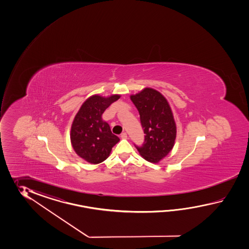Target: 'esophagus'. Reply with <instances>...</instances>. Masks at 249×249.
Instances as JSON below:
<instances>
[{"mask_svg":"<svg viewBox=\"0 0 249 249\" xmlns=\"http://www.w3.org/2000/svg\"><path fill=\"white\" fill-rule=\"evenodd\" d=\"M120 137L122 138V139H127V133L126 132H123L122 134H121V136Z\"/></svg>","mask_w":249,"mask_h":249,"instance_id":"34e87169","label":"esophagus"}]
</instances>
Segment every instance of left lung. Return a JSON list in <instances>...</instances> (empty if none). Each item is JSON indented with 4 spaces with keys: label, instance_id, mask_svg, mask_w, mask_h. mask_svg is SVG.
<instances>
[{
    "label": "left lung",
    "instance_id": "left-lung-1",
    "mask_svg": "<svg viewBox=\"0 0 249 249\" xmlns=\"http://www.w3.org/2000/svg\"><path fill=\"white\" fill-rule=\"evenodd\" d=\"M130 98L146 134L142 147L136 148L142 159L158 164L171 152L176 139V123L169 102L160 91L149 87Z\"/></svg>",
    "mask_w": 249,
    "mask_h": 249
}]
</instances>
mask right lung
Instances as JSON below:
<instances>
[{
	"instance_id": "obj_1",
	"label": "right lung",
	"mask_w": 249,
	"mask_h": 249,
	"mask_svg": "<svg viewBox=\"0 0 249 249\" xmlns=\"http://www.w3.org/2000/svg\"><path fill=\"white\" fill-rule=\"evenodd\" d=\"M120 97V94L90 96L74 117L70 131L71 145L76 155L90 164L105 161L112 148L120 141L112 133L109 124L102 119L104 111Z\"/></svg>"
}]
</instances>
